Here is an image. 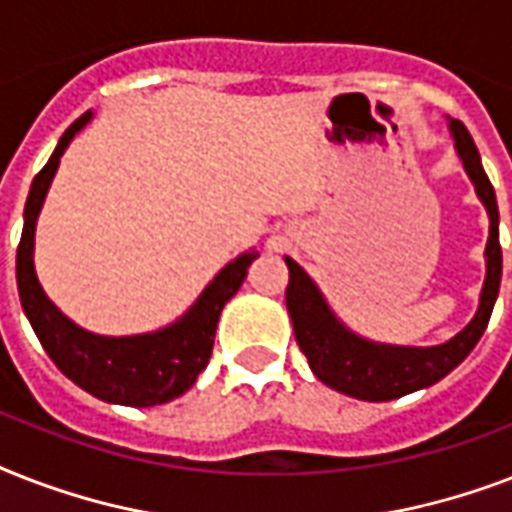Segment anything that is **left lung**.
Returning a JSON list of instances; mask_svg holds the SVG:
<instances>
[{"label":"left lung","instance_id":"obj_1","mask_svg":"<svg viewBox=\"0 0 512 512\" xmlns=\"http://www.w3.org/2000/svg\"><path fill=\"white\" fill-rule=\"evenodd\" d=\"M452 132L462 164H465L470 180L476 183L478 196L492 217L481 305H478L476 319L470 321L454 340L438 345V348H393V345H374V342L350 335L348 329L332 316L316 284L305 276L303 268L292 257H287V311L292 316L297 345L308 358L313 374L324 385L340 390L345 396L361 398V401H390V398L406 396L412 390L428 388L452 372L460 361H465V356L476 348V342L481 340L486 324L492 319V308L500 295L502 279L500 209H497V196H494L492 183L481 167V156H478L468 127L460 119H452Z\"/></svg>","mask_w":512,"mask_h":512}]
</instances>
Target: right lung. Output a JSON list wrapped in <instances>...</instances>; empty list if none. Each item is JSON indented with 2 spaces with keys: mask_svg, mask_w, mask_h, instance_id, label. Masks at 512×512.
Returning a JSON list of instances; mask_svg holds the SVG:
<instances>
[{
  "mask_svg": "<svg viewBox=\"0 0 512 512\" xmlns=\"http://www.w3.org/2000/svg\"><path fill=\"white\" fill-rule=\"evenodd\" d=\"M90 122V114H82L60 138L55 154L44 164L31 183L23 212V236L15 257L18 273L20 305L26 311L36 337L68 380L92 393L100 401L124 406H156L167 404L172 398L183 396L191 388L199 372L209 364L212 345H215L217 319L223 305L236 295L241 281L247 276L249 263L257 252L249 249L247 255L236 257L217 273L215 281L204 289L199 303L193 305L188 316L156 335L138 337H100L90 335L68 321L39 287L34 273V228L36 215L42 209L44 193L50 188L52 175L66 151L68 140Z\"/></svg>",
  "mask_w": 512,
  "mask_h": 512,
  "instance_id": "obj_1",
  "label": "right lung"
}]
</instances>
